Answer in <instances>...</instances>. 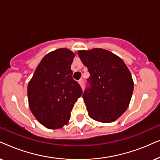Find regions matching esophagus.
<instances>
[{
    "label": "esophagus",
    "mask_w": 160,
    "mask_h": 160,
    "mask_svg": "<svg viewBox=\"0 0 160 160\" xmlns=\"http://www.w3.org/2000/svg\"><path fill=\"white\" fill-rule=\"evenodd\" d=\"M79 84L80 85V86H81L82 88H83V86H84V80H83V79H80V80H79Z\"/></svg>",
    "instance_id": "obj_1"
}]
</instances>
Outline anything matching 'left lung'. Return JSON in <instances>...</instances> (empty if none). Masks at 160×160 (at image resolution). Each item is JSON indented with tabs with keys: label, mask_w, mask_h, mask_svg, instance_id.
<instances>
[{
	"label": "left lung",
	"mask_w": 160,
	"mask_h": 160,
	"mask_svg": "<svg viewBox=\"0 0 160 160\" xmlns=\"http://www.w3.org/2000/svg\"><path fill=\"white\" fill-rule=\"evenodd\" d=\"M78 54L87 67V79L82 98L88 116L93 120L110 123L129 107L134 89L130 72L122 59L105 49L79 50Z\"/></svg>",
	"instance_id": "left-lung-1"
}]
</instances>
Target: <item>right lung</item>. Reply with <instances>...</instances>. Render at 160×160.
I'll list each match as a JSON object with an SVG mask.
<instances>
[{"instance_id": "obj_1", "label": "right lung", "mask_w": 160, "mask_h": 160, "mask_svg": "<svg viewBox=\"0 0 160 160\" xmlns=\"http://www.w3.org/2000/svg\"><path fill=\"white\" fill-rule=\"evenodd\" d=\"M74 53L67 48L49 52L42 58L28 85L30 110L47 128L60 129L67 124L81 87L72 78Z\"/></svg>"}]
</instances>
